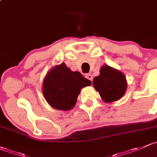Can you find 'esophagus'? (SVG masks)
I'll use <instances>...</instances> for the list:
<instances>
[{"mask_svg":"<svg viewBox=\"0 0 157 157\" xmlns=\"http://www.w3.org/2000/svg\"><path fill=\"white\" fill-rule=\"evenodd\" d=\"M85 77H86L88 79H89V80H90V81L93 80V76H92L91 74H86Z\"/></svg>","mask_w":157,"mask_h":157,"instance_id":"esophagus-1","label":"esophagus"}]
</instances>
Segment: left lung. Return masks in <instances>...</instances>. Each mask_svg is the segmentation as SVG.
Masks as SVG:
<instances>
[{
  "instance_id": "obj_1",
  "label": "left lung",
  "mask_w": 157,
  "mask_h": 157,
  "mask_svg": "<svg viewBox=\"0 0 157 157\" xmlns=\"http://www.w3.org/2000/svg\"><path fill=\"white\" fill-rule=\"evenodd\" d=\"M93 85L104 102L111 103L119 101L125 94L127 82L122 72L104 65L100 70V75L94 78Z\"/></svg>"
}]
</instances>
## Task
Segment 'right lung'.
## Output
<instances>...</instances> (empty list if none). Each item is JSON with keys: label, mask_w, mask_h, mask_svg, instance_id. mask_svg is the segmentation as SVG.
<instances>
[{"label": "right lung", "mask_w": 157, "mask_h": 157, "mask_svg": "<svg viewBox=\"0 0 157 157\" xmlns=\"http://www.w3.org/2000/svg\"><path fill=\"white\" fill-rule=\"evenodd\" d=\"M91 82L78 72H72L65 63L51 69L44 79L42 92L45 100L54 109L70 110L75 106L82 88Z\"/></svg>", "instance_id": "right-lung-1"}]
</instances>
